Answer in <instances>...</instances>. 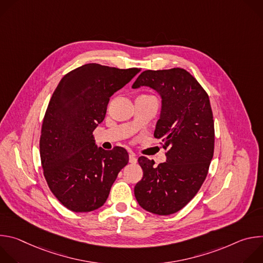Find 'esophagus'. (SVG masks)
<instances>
[{
    "label": "esophagus",
    "instance_id": "obj_1",
    "mask_svg": "<svg viewBox=\"0 0 263 263\" xmlns=\"http://www.w3.org/2000/svg\"><path fill=\"white\" fill-rule=\"evenodd\" d=\"M129 162L132 163V164H135L137 162V158L135 157L134 154H130L129 155Z\"/></svg>",
    "mask_w": 263,
    "mask_h": 263
}]
</instances>
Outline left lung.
<instances>
[{
	"label": "left lung",
	"mask_w": 263,
	"mask_h": 263,
	"mask_svg": "<svg viewBox=\"0 0 263 263\" xmlns=\"http://www.w3.org/2000/svg\"><path fill=\"white\" fill-rule=\"evenodd\" d=\"M149 87L161 98L154 136L167 149L166 161L139 157L142 179L135 198L144 210L170 215L197 195L206 179L214 149V123L209 97L183 68L144 70L132 88Z\"/></svg>",
	"instance_id": "left-lung-1"
}]
</instances>
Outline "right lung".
Listing matches in <instances>:
<instances>
[{
  "label": "right lung",
  "instance_id": "1",
  "mask_svg": "<svg viewBox=\"0 0 263 263\" xmlns=\"http://www.w3.org/2000/svg\"><path fill=\"white\" fill-rule=\"evenodd\" d=\"M139 71L88 63L66 73L50 100L40 141L42 165L53 195L73 212L103 206L129 161L124 147H98L92 132L105 119L110 97Z\"/></svg>",
  "mask_w": 263,
  "mask_h": 263
}]
</instances>
